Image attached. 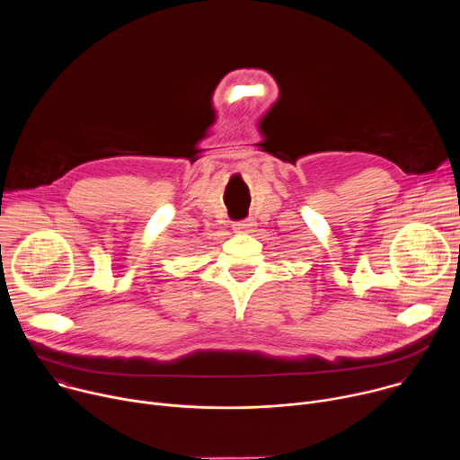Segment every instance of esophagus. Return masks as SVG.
<instances>
[{"label": "esophagus", "mask_w": 460, "mask_h": 460, "mask_svg": "<svg viewBox=\"0 0 460 460\" xmlns=\"http://www.w3.org/2000/svg\"><path fill=\"white\" fill-rule=\"evenodd\" d=\"M252 220H240V222H234L233 224V229H234V233H249L251 229H252Z\"/></svg>", "instance_id": "obj_1"}]
</instances>
